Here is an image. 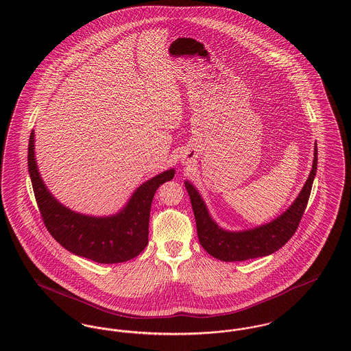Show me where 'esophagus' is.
Returning a JSON list of instances; mask_svg holds the SVG:
<instances>
[{
  "instance_id": "1",
  "label": "esophagus",
  "mask_w": 351,
  "mask_h": 351,
  "mask_svg": "<svg viewBox=\"0 0 351 351\" xmlns=\"http://www.w3.org/2000/svg\"><path fill=\"white\" fill-rule=\"evenodd\" d=\"M189 160H191V159H186V160H185V163L188 165V163H189Z\"/></svg>"
}]
</instances>
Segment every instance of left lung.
<instances>
[{"instance_id":"1","label":"left lung","mask_w":351,"mask_h":351,"mask_svg":"<svg viewBox=\"0 0 351 351\" xmlns=\"http://www.w3.org/2000/svg\"><path fill=\"white\" fill-rule=\"evenodd\" d=\"M313 155L311 173L301 188L300 193L287 210L267 223L245 230H228L221 228L210 216L197 188L185 180L184 184L196 218L201 246L208 254L223 262H241L267 256L282 249L296 232L306 208L312 184L317 172V143H315Z\"/></svg>"}]
</instances>
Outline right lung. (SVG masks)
<instances>
[{"label":"right lung","instance_id":"obj_1","mask_svg":"<svg viewBox=\"0 0 351 351\" xmlns=\"http://www.w3.org/2000/svg\"><path fill=\"white\" fill-rule=\"evenodd\" d=\"M27 166L35 199L51 235L69 252L102 265L130 261L147 246L154 195L175 176L173 168L163 171L141 184L117 213L90 216L69 209L51 193L36 165L34 130Z\"/></svg>","mask_w":351,"mask_h":351}]
</instances>
